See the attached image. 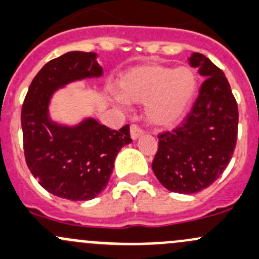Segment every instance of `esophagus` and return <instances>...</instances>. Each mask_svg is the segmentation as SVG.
<instances>
[{
  "instance_id": "esophagus-1",
  "label": "esophagus",
  "mask_w": 259,
  "mask_h": 259,
  "mask_svg": "<svg viewBox=\"0 0 259 259\" xmlns=\"http://www.w3.org/2000/svg\"><path fill=\"white\" fill-rule=\"evenodd\" d=\"M144 134L143 129H140V126H138V125L133 124L132 126H130V137H132L133 140H137L141 137V135Z\"/></svg>"
}]
</instances>
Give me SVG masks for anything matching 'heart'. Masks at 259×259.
Returning <instances> with one entry per match:
<instances>
[{
    "label": "heart",
    "instance_id": "obj_1",
    "mask_svg": "<svg viewBox=\"0 0 259 259\" xmlns=\"http://www.w3.org/2000/svg\"><path fill=\"white\" fill-rule=\"evenodd\" d=\"M198 88L197 73L187 65L144 64L122 74L116 102L145 103V116L152 125L170 127L186 116Z\"/></svg>",
    "mask_w": 259,
    "mask_h": 259
}]
</instances>
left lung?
<instances>
[{"label":"left lung","mask_w":259,"mask_h":259,"mask_svg":"<svg viewBox=\"0 0 259 259\" xmlns=\"http://www.w3.org/2000/svg\"><path fill=\"white\" fill-rule=\"evenodd\" d=\"M189 63L206 79L181 124L159 135L152 161L162 186L187 195L220 178L232 159L238 132L237 102L225 73L201 53H192Z\"/></svg>","instance_id":"obj_1"}]
</instances>
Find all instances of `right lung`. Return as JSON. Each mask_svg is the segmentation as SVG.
Instances as JSON below:
<instances>
[{
  "mask_svg": "<svg viewBox=\"0 0 259 259\" xmlns=\"http://www.w3.org/2000/svg\"><path fill=\"white\" fill-rule=\"evenodd\" d=\"M102 74L97 53L68 52L37 73L22 105L27 166L43 189L61 198L97 197L107 187L118 152L133 141L129 125L111 130L93 118L74 126L51 120L48 107L57 89Z\"/></svg>",
  "mask_w": 259,
  "mask_h": 259,
  "instance_id": "1",
  "label": "right lung"
}]
</instances>
